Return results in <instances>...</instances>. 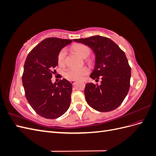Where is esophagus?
<instances>
[{
	"label": "esophagus",
	"instance_id": "1",
	"mask_svg": "<svg viewBox=\"0 0 156 156\" xmlns=\"http://www.w3.org/2000/svg\"><path fill=\"white\" fill-rule=\"evenodd\" d=\"M70 81H71V83H72V84H73V85L75 84V83H76V81H75V80H71Z\"/></svg>",
	"mask_w": 156,
	"mask_h": 156
}]
</instances>
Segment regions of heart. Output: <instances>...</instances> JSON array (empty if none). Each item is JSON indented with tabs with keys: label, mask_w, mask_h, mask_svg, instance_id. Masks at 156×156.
I'll list each match as a JSON object with an SVG mask.
<instances>
[{
	"label": "heart",
	"mask_w": 156,
	"mask_h": 156,
	"mask_svg": "<svg viewBox=\"0 0 156 156\" xmlns=\"http://www.w3.org/2000/svg\"><path fill=\"white\" fill-rule=\"evenodd\" d=\"M74 50L83 58H87L90 54V49L88 46L84 44H77L73 47ZM66 55V50L63 49L58 55L57 62L58 65L62 66L65 64V58ZM88 73V69L87 67L80 68H69L64 72V77L69 80H81Z\"/></svg>",
	"instance_id": "b5f03b06"
}]
</instances>
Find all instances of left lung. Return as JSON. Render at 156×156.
<instances>
[{
  "mask_svg": "<svg viewBox=\"0 0 156 156\" xmlns=\"http://www.w3.org/2000/svg\"><path fill=\"white\" fill-rule=\"evenodd\" d=\"M73 40L92 49L95 66L90 77L96 81L101 79L100 85L86 84L84 95L88 104L100 112L115 109L124 101L130 87L131 68L125 53L106 37L94 36Z\"/></svg>",
  "mask_w": 156,
  "mask_h": 156,
  "instance_id": "1",
  "label": "left lung"
}]
</instances>
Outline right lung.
Wrapping results in <instances>:
<instances>
[{"label": "right lung", "mask_w": 156, "mask_h": 156, "mask_svg": "<svg viewBox=\"0 0 156 156\" xmlns=\"http://www.w3.org/2000/svg\"><path fill=\"white\" fill-rule=\"evenodd\" d=\"M72 41L48 37L37 44L26 58L22 76L25 96L37 114L45 119H57L69 107L72 83L65 79L53 83L51 79L58 65L59 52Z\"/></svg>", "instance_id": "1"}]
</instances>
